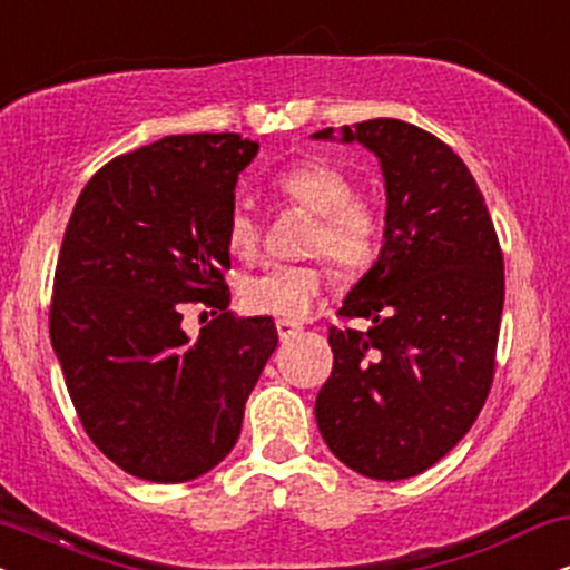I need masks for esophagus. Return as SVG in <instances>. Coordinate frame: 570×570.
<instances>
[{"instance_id": "esophagus-1", "label": "esophagus", "mask_w": 570, "mask_h": 570, "mask_svg": "<svg viewBox=\"0 0 570 570\" xmlns=\"http://www.w3.org/2000/svg\"><path fill=\"white\" fill-rule=\"evenodd\" d=\"M276 330H278L281 343H286V340H292L294 335H297L299 330H303V326L294 324V322H286V318H278V322H276Z\"/></svg>"}]
</instances>
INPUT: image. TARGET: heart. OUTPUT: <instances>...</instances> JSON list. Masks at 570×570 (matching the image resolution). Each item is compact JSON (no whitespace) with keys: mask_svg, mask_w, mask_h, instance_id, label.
I'll return each mask as SVG.
<instances>
[{"mask_svg":"<svg viewBox=\"0 0 570 570\" xmlns=\"http://www.w3.org/2000/svg\"><path fill=\"white\" fill-rule=\"evenodd\" d=\"M273 189L303 212L313 214L305 252L324 254L340 273H362L381 248L383 219L375 203L353 195L348 174L324 160H299L284 168ZM225 240L233 257L248 259L257 252L259 225L244 206H235L227 217ZM326 286L324 263L271 265L246 278L240 297L246 307L265 316L303 322L318 305Z\"/></svg>","mask_w":570,"mask_h":570,"instance_id":"heart-1","label":"heart"}]
</instances>
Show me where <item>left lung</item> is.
Masks as SVG:
<instances>
[{
	"label": "left lung",
	"mask_w": 570,
	"mask_h": 570,
	"mask_svg": "<svg viewBox=\"0 0 570 570\" xmlns=\"http://www.w3.org/2000/svg\"><path fill=\"white\" fill-rule=\"evenodd\" d=\"M343 141L377 155L389 206L377 263L337 311L372 326H330L335 364L316 423L345 466L396 482L448 455L485 404L503 254L472 171L434 134L377 117L345 126Z\"/></svg>",
	"instance_id": "left-lung-1"
}]
</instances>
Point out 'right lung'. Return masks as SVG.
<instances>
[{"mask_svg": "<svg viewBox=\"0 0 570 570\" xmlns=\"http://www.w3.org/2000/svg\"><path fill=\"white\" fill-rule=\"evenodd\" d=\"M259 144L185 134L120 155L77 198L58 254L50 340L82 429L122 472L187 482L238 442L278 345L271 316L235 318L222 273L235 181ZM200 302L215 318L180 330Z\"/></svg>", "mask_w": 570, "mask_h": 570, "instance_id": "add662e5", "label": "right lung"}]
</instances>
